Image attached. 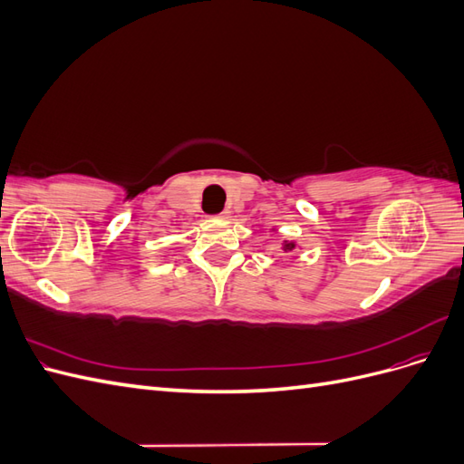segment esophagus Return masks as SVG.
I'll use <instances>...</instances> for the list:
<instances>
[{
    "label": "esophagus",
    "mask_w": 464,
    "mask_h": 464,
    "mask_svg": "<svg viewBox=\"0 0 464 464\" xmlns=\"http://www.w3.org/2000/svg\"><path fill=\"white\" fill-rule=\"evenodd\" d=\"M218 217H220V218H227V217H228V210H224V213H220Z\"/></svg>",
    "instance_id": "1"
}]
</instances>
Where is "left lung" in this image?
I'll list each match as a JSON object with an SVG mask.
<instances>
[{"mask_svg": "<svg viewBox=\"0 0 464 464\" xmlns=\"http://www.w3.org/2000/svg\"><path fill=\"white\" fill-rule=\"evenodd\" d=\"M294 247H296V244H294V242H285V244H283V249H285V251H292Z\"/></svg>", "mask_w": 464, "mask_h": 464, "instance_id": "left-lung-1", "label": "left lung"}]
</instances>
